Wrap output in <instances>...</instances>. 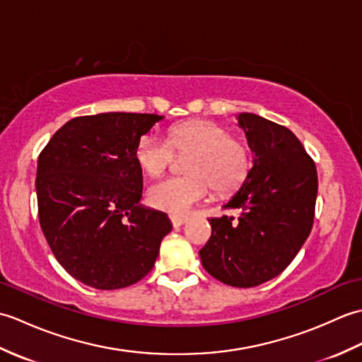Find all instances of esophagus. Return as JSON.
I'll list each match as a JSON object with an SVG mask.
<instances>
[{
    "label": "esophagus",
    "instance_id": "34e87169",
    "mask_svg": "<svg viewBox=\"0 0 362 362\" xmlns=\"http://www.w3.org/2000/svg\"><path fill=\"white\" fill-rule=\"evenodd\" d=\"M188 221V216H171V222L174 227H180Z\"/></svg>",
    "mask_w": 362,
    "mask_h": 362
}]
</instances>
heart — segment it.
Segmentation results:
<instances>
[{"instance_id": "heart-1", "label": "heart", "mask_w": 362, "mask_h": 362, "mask_svg": "<svg viewBox=\"0 0 362 362\" xmlns=\"http://www.w3.org/2000/svg\"><path fill=\"white\" fill-rule=\"evenodd\" d=\"M177 153H191L185 177H169L148 189V201L153 209L183 214L210 196L228 194L245 180L250 169L249 148L240 138L230 136L221 124L194 119L175 126L169 141L157 134H144L136 143L135 160L144 174L157 177L174 163Z\"/></svg>"}]
</instances>
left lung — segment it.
Instances as JSON below:
<instances>
[{
	"label": "left lung",
	"mask_w": 362,
	"mask_h": 362,
	"mask_svg": "<svg viewBox=\"0 0 362 362\" xmlns=\"http://www.w3.org/2000/svg\"><path fill=\"white\" fill-rule=\"evenodd\" d=\"M236 119L253 153L247 177L224 205L240 214L211 218L199 255L214 279L252 288L280 275L310 236L317 173L289 129L247 112Z\"/></svg>",
	"instance_id": "obj_1"
}]
</instances>
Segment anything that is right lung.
Listing matches in <instances>:
<instances>
[{"mask_svg":"<svg viewBox=\"0 0 362 362\" xmlns=\"http://www.w3.org/2000/svg\"><path fill=\"white\" fill-rule=\"evenodd\" d=\"M109 112L65 122L37 163L38 219L54 257L76 280L121 289L151 272L173 224L140 204V138L163 121Z\"/></svg>","mask_w":362,"mask_h":362,"instance_id":"1","label":"right lung"}]
</instances>
